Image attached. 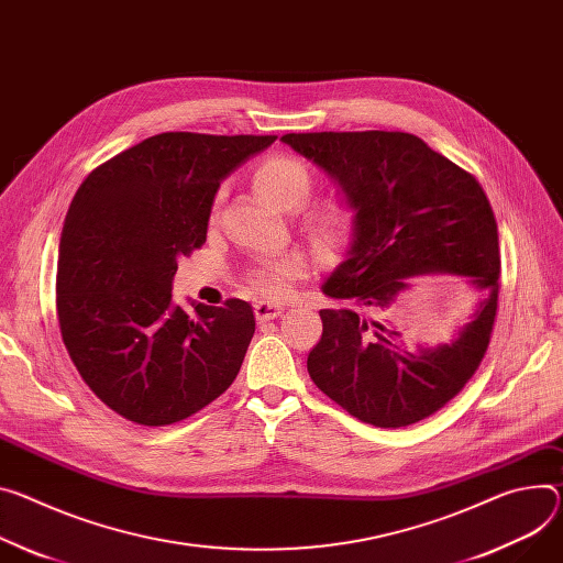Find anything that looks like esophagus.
Segmentation results:
<instances>
[{
	"instance_id": "1",
	"label": "esophagus",
	"mask_w": 563,
	"mask_h": 563,
	"mask_svg": "<svg viewBox=\"0 0 563 563\" xmlns=\"http://www.w3.org/2000/svg\"><path fill=\"white\" fill-rule=\"evenodd\" d=\"M253 312H255V319H258V321H274L285 312V305L274 302V300H261V302L253 305Z\"/></svg>"
}]
</instances>
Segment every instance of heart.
<instances>
[{
  "label": "heart",
  "mask_w": 563,
  "mask_h": 563,
  "mask_svg": "<svg viewBox=\"0 0 563 563\" xmlns=\"http://www.w3.org/2000/svg\"><path fill=\"white\" fill-rule=\"evenodd\" d=\"M251 184L258 197L278 211L298 209L312 192L314 179L310 168L289 155H272L255 166ZM350 216L341 199H323L305 216V231L321 251H334L347 233ZM305 274V263L298 255L265 265L251 276L253 287L265 296H283L291 283Z\"/></svg>",
  "instance_id": "heart-1"
}]
</instances>
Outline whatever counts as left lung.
I'll return each instance as SVG.
<instances>
[{
  "mask_svg": "<svg viewBox=\"0 0 563 563\" xmlns=\"http://www.w3.org/2000/svg\"><path fill=\"white\" fill-rule=\"evenodd\" d=\"M280 141L336 184L352 213L343 261L321 285L350 308L319 312L312 382L373 427L433 416L476 373L496 317L500 255L485 190L416 134L310 132ZM422 275H460L479 300L446 344L408 351L376 314L396 307Z\"/></svg>",
  "mask_w": 563,
  "mask_h": 563,
  "instance_id": "obj_1",
  "label": "left lung"
}]
</instances>
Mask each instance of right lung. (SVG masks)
Returning a JSON list of instances; mask_svg holds the SVG:
<instances>
[{
	"label": "right lung",
	"instance_id": "add662e5",
	"mask_svg": "<svg viewBox=\"0 0 563 563\" xmlns=\"http://www.w3.org/2000/svg\"><path fill=\"white\" fill-rule=\"evenodd\" d=\"M276 141L164 132L98 166L76 190L60 235L56 305L85 384L130 422L197 413L240 373L251 305L173 300L177 261L207 240L220 184Z\"/></svg>",
	"mask_w": 563,
	"mask_h": 563
}]
</instances>
